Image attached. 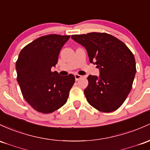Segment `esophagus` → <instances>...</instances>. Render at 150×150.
Wrapping results in <instances>:
<instances>
[{
	"label": "esophagus",
	"mask_w": 150,
	"mask_h": 150,
	"mask_svg": "<svg viewBox=\"0 0 150 150\" xmlns=\"http://www.w3.org/2000/svg\"><path fill=\"white\" fill-rule=\"evenodd\" d=\"M81 78H82L81 75H78V74H75V80H80V79Z\"/></svg>",
	"instance_id": "1"
}]
</instances>
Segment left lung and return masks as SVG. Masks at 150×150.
I'll use <instances>...</instances> for the list:
<instances>
[{"mask_svg": "<svg viewBox=\"0 0 150 150\" xmlns=\"http://www.w3.org/2000/svg\"><path fill=\"white\" fill-rule=\"evenodd\" d=\"M72 40L88 52L90 62L96 64L100 76L90 75L84 90L88 103L103 112L117 110L132 87L136 63L134 55L125 44L105 33L72 35Z\"/></svg>", "mask_w": 150, "mask_h": 150, "instance_id": "left-lung-1", "label": "left lung"}]
</instances>
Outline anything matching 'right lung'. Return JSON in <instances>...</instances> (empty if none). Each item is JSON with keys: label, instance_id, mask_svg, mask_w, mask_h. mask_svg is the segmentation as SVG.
Returning a JSON list of instances; mask_svg holds the SVG:
<instances>
[{"label": "right lung", "instance_id": "1", "mask_svg": "<svg viewBox=\"0 0 150 150\" xmlns=\"http://www.w3.org/2000/svg\"><path fill=\"white\" fill-rule=\"evenodd\" d=\"M70 37L57 34L41 36L20 52L16 64L17 81L24 99L39 112L51 113L63 106L75 83L72 74L60 76L51 71Z\"/></svg>", "mask_w": 150, "mask_h": 150}]
</instances>
